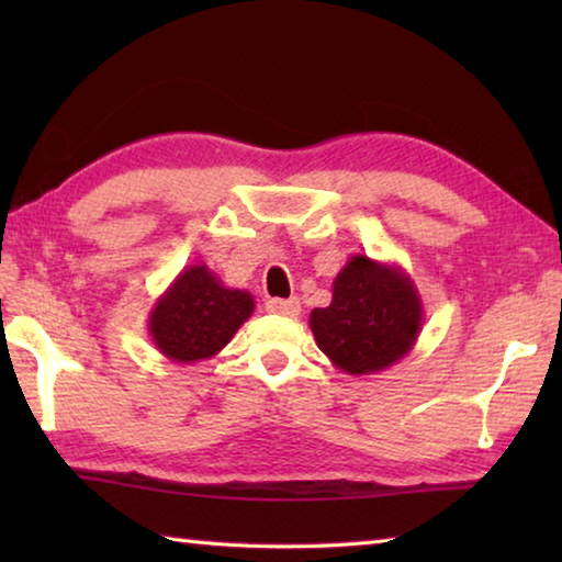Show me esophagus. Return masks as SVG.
<instances>
[{"label":"esophagus","instance_id":"1","mask_svg":"<svg viewBox=\"0 0 562 562\" xmlns=\"http://www.w3.org/2000/svg\"><path fill=\"white\" fill-rule=\"evenodd\" d=\"M268 312L272 315H282V317H297L300 315V300L297 297H290V300H280V297H272L268 300Z\"/></svg>","mask_w":562,"mask_h":562}]
</instances>
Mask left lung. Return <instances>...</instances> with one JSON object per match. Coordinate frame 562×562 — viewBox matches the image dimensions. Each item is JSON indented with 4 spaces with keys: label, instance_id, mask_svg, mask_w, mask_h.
I'll return each instance as SVG.
<instances>
[{
    "label": "left lung",
    "instance_id": "8db88e82",
    "mask_svg": "<svg viewBox=\"0 0 562 562\" xmlns=\"http://www.w3.org/2000/svg\"><path fill=\"white\" fill-rule=\"evenodd\" d=\"M424 304L414 280L394 262L351 255L331 282L329 307L310 315L317 347L351 376L376 374L414 349Z\"/></svg>",
    "mask_w": 562,
    "mask_h": 562
}]
</instances>
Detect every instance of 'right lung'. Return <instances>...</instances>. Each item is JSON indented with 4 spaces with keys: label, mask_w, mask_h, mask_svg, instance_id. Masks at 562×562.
Instances as JSON below:
<instances>
[{
    "label": "right lung",
    "mask_w": 562,
    "mask_h": 562,
    "mask_svg": "<svg viewBox=\"0 0 562 562\" xmlns=\"http://www.w3.org/2000/svg\"><path fill=\"white\" fill-rule=\"evenodd\" d=\"M255 310L247 290L225 288L207 265H188L156 300L148 335L156 349L178 364L215 357Z\"/></svg>",
    "instance_id": "right-lung-1"
}]
</instances>
